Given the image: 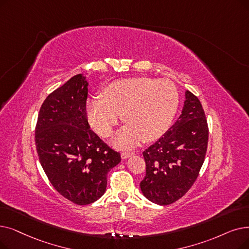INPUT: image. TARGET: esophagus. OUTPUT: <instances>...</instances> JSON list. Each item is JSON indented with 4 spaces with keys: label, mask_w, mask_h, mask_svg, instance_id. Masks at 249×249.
I'll list each match as a JSON object with an SVG mask.
<instances>
[{
    "label": "esophagus",
    "mask_w": 249,
    "mask_h": 249,
    "mask_svg": "<svg viewBox=\"0 0 249 249\" xmlns=\"http://www.w3.org/2000/svg\"><path fill=\"white\" fill-rule=\"evenodd\" d=\"M133 155H134V153H130V151H124V153L121 154V158L123 160H126V159H128L129 157H131Z\"/></svg>",
    "instance_id": "1"
}]
</instances>
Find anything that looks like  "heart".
Here are the masks:
<instances>
[{
    "label": "heart",
    "mask_w": 249,
    "mask_h": 249,
    "mask_svg": "<svg viewBox=\"0 0 249 249\" xmlns=\"http://www.w3.org/2000/svg\"><path fill=\"white\" fill-rule=\"evenodd\" d=\"M178 102L177 88L169 79L127 78L107 85L102 99L89 101L86 116L96 133L109 137L123 115L127 126L114 144L130 147L142 139L151 142L163 134L176 113Z\"/></svg>",
    "instance_id": "1"
}]
</instances>
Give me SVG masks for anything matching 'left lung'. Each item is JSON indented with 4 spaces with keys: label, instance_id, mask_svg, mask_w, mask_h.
Instances as JSON below:
<instances>
[{
    "label": "left lung",
    "instance_id": "1",
    "mask_svg": "<svg viewBox=\"0 0 249 249\" xmlns=\"http://www.w3.org/2000/svg\"><path fill=\"white\" fill-rule=\"evenodd\" d=\"M209 127L197 96L185 92L178 120L157 142L146 148L145 177L140 182L143 196L168 205L181 198L197 179L204 161Z\"/></svg>",
    "mask_w": 249,
    "mask_h": 249
}]
</instances>
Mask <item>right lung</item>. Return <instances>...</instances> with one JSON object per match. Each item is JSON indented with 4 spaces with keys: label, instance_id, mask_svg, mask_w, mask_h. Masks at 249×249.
Instances as JSON below:
<instances>
[{
    "label": "right lung",
    "instance_id": "1",
    "mask_svg": "<svg viewBox=\"0 0 249 249\" xmlns=\"http://www.w3.org/2000/svg\"><path fill=\"white\" fill-rule=\"evenodd\" d=\"M89 82L77 74L50 93L36 126L40 165L55 189L68 200L85 205L106 191L107 175L121 161L91 129L86 116Z\"/></svg>",
    "mask_w": 249,
    "mask_h": 249
}]
</instances>
